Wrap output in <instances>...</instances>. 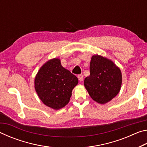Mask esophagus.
Wrapping results in <instances>:
<instances>
[{"label": "esophagus", "instance_id": "obj_1", "mask_svg": "<svg viewBox=\"0 0 147 147\" xmlns=\"http://www.w3.org/2000/svg\"><path fill=\"white\" fill-rule=\"evenodd\" d=\"M78 78L80 82H82V81L83 80V79H84V76L82 75V74H78Z\"/></svg>", "mask_w": 147, "mask_h": 147}]
</instances>
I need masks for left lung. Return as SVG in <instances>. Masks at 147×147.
Instances as JSON below:
<instances>
[{
  "mask_svg": "<svg viewBox=\"0 0 147 147\" xmlns=\"http://www.w3.org/2000/svg\"><path fill=\"white\" fill-rule=\"evenodd\" d=\"M121 84V70L113 61L101 56H92L90 75L84 80V86L93 100L107 103L119 93Z\"/></svg>",
  "mask_w": 147,
  "mask_h": 147,
  "instance_id": "8db88e82",
  "label": "left lung"
}]
</instances>
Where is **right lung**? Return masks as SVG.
Segmentation results:
<instances>
[{
	"label": "right lung",
	"mask_w": 147,
	"mask_h": 147,
	"mask_svg": "<svg viewBox=\"0 0 147 147\" xmlns=\"http://www.w3.org/2000/svg\"><path fill=\"white\" fill-rule=\"evenodd\" d=\"M78 82L77 77L54 58L45 63L35 78V89L46 106L59 109L68 104L72 90Z\"/></svg>",
	"instance_id": "right-lung-1"
}]
</instances>
